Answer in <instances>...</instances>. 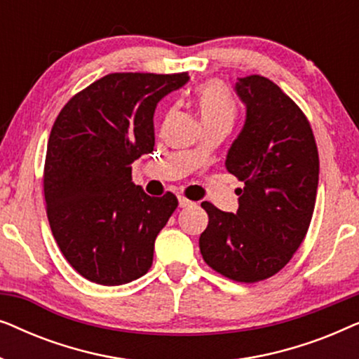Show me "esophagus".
<instances>
[{
  "label": "esophagus",
  "mask_w": 359,
  "mask_h": 359,
  "mask_svg": "<svg viewBox=\"0 0 359 359\" xmlns=\"http://www.w3.org/2000/svg\"><path fill=\"white\" fill-rule=\"evenodd\" d=\"M178 201H180V208H191V205H194V203H193V201L186 199V198H184V196H180V198H178Z\"/></svg>",
  "instance_id": "obj_1"
}]
</instances>
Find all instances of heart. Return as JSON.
<instances>
[{"instance_id":"1","label":"heart","mask_w":359,"mask_h":359,"mask_svg":"<svg viewBox=\"0 0 359 359\" xmlns=\"http://www.w3.org/2000/svg\"><path fill=\"white\" fill-rule=\"evenodd\" d=\"M194 102L204 126H232L237 106L222 81L209 80L196 88Z\"/></svg>"}]
</instances>
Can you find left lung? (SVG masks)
<instances>
[{
    "instance_id": "8db88e82",
    "label": "left lung",
    "mask_w": 359,
    "mask_h": 359,
    "mask_svg": "<svg viewBox=\"0 0 359 359\" xmlns=\"http://www.w3.org/2000/svg\"><path fill=\"white\" fill-rule=\"evenodd\" d=\"M247 107L243 129L225 168L243 181L238 210L205 201L208 229L199 248L214 271L237 283H258L286 266L311 225L318 186V151L301 107L268 78H238Z\"/></svg>"
}]
</instances>
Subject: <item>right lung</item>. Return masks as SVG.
Returning a JSON list of instances; mask_svg holds the SVG:
<instances>
[{
	"label": "right lung",
	"mask_w": 359,
	"mask_h": 359,
	"mask_svg": "<svg viewBox=\"0 0 359 359\" xmlns=\"http://www.w3.org/2000/svg\"><path fill=\"white\" fill-rule=\"evenodd\" d=\"M188 73H109L76 93L53 122L43 196L53 238L76 273L102 286L144 276L155 238L178 208L132 183V163L155 145L154 112Z\"/></svg>",
	"instance_id": "right-lung-1"
}]
</instances>
